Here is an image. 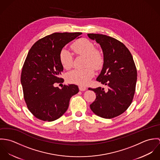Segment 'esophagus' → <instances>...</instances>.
Instances as JSON below:
<instances>
[{
    "label": "esophagus",
    "mask_w": 160,
    "mask_h": 160,
    "mask_svg": "<svg viewBox=\"0 0 160 160\" xmlns=\"http://www.w3.org/2000/svg\"><path fill=\"white\" fill-rule=\"evenodd\" d=\"M79 89L81 91H86L87 89V88L86 87H84V86H79Z\"/></svg>",
    "instance_id": "esophagus-1"
}]
</instances>
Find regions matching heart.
Here are the masks:
<instances>
[{
  "label": "heart",
  "instance_id": "b5f03b06",
  "mask_svg": "<svg viewBox=\"0 0 160 160\" xmlns=\"http://www.w3.org/2000/svg\"><path fill=\"white\" fill-rule=\"evenodd\" d=\"M71 48L76 55L86 57L85 66L87 68L72 70L67 74V79L71 83L86 85L94 75V71L90 67L96 70L102 68L104 62L103 55L100 50L95 48L91 41L84 38L74 41L71 44ZM59 59L64 68L69 69L72 67V54L67 49L61 50Z\"/></svg>",
  "mask_w": 160,
  "mask_h": 160
}]
</instances>
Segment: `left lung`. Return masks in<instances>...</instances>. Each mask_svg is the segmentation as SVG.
Wrapping results in <instances>:
<instances>
[{
  "instance_id": "obj_1",
  "label": "left lung",
  "mask_w": 160,
  "mask_h": 160,
  "mask_svg": "<svg viewBox=\"0 0 160 160\" xmlns=\"http://www.w3.org/2000/svg\"><path fill=\"white\" fill-rule=\"evenodd\" d=\"M98 43L103 53V67L97 81L108 87L89 88L96 93L90 105L97 116L111 119L123 113L131 105L136 91L137 69L133 57L126 46L103 34H88Z\"/></svg>"
}]
</instances>
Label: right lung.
<instances>
[{"label": "right lung", "mask_w": 160, "mask_h": 160, "mask_svg": "<svg viewBox=\"0 0 160 160\" xmlns=\"http://www.w3.org/2000/svg\"><path fill=\"white\" fill-rule=\"evenodd\" d=\"M81 32H55L32 46L23 64L21 83L27 107L36 118L53 121L67 110L71 97L79 92L75 84L54 87L62 83L63 70L59 55L63 47Z\"/></svg>", "instance_id": "obj_1"}]
</instances>
